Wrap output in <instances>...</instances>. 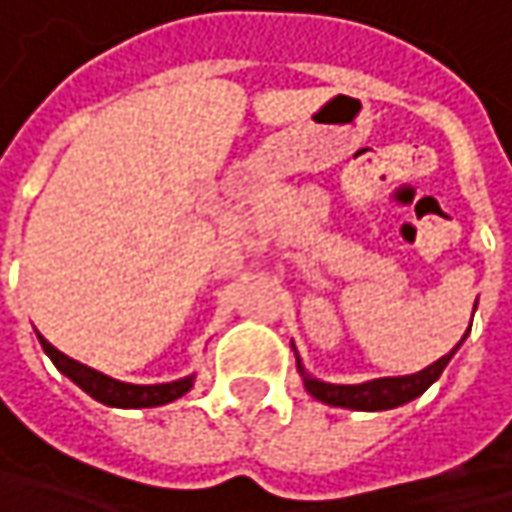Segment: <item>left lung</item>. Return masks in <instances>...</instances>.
I'll return each mask as SVG.
<instances>
[{"mask_svg": "<svg viewBox=\"0 0 512 512\" xmlns=\"http://www.w3.org/2000/svg\"><path fill=\"white\" fill-rule=\"evenodd\" d=\"M470 325H473V319H470ZM467 333H470V327H467ZM462 342L456 344L447 356H442L439 362L427 364L424 370L410 373V376H387V379H370V382L362 384L322 382V379H316V376L307 373L299 353H296V370H299V376L305 382L307 393L313 399H319V402L330 404V407H347V410H390V407H399V404L419 399L424 390L442 376V370L456 356V350L462 347ZM290 347L296 350V344H290Z\"/></svg>", "mask_w": 512, "mask_h": 512, "instance_id": "left-lung-1", "label": "left lung"}]
</instances>
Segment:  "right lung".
Wrapping results in <instances>:
<instances>
[{"instance_id":"obj_1","label":"right lung","mask_w":512,"mask_h":512,"mask_svg":"<svg viewBox=\"0 0 512 512\" xmlns=\"http://www.w3.org/2000/svg\"><path fill=\"white\" fill-rule=\"evenodd\" d=\"M36 336H39L42 350L48 353L50 362L56 364L59 373H65L73 384H79L90 399L108 404V407H159V404H170L176 402V399H182L187 390L193 387V382H196V373H190L185 379H176V382L162 384L119 382V379H113V376H105V373L93 370L88 364L76 362V359L65 356V353L56 350L42 333H36Z\"/></svg>"}]
</instances>
